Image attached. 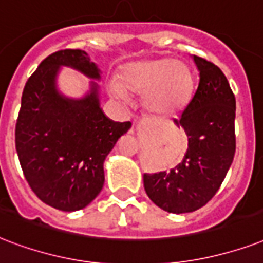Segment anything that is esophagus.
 <instances>
[{
  "mask_svg": "<svg viewBox=\"0 0 263 263\" xmlns=\"http://www.w3.org/2000/svg\"><path fill=\"white\" fill-rule=\"evenodd\" d=\"M138 127H139V124L136 123V124H135V128H138Z\"/></svg>",
  "mask_w": 263,
  "mask_h": 263,
  "instance_id": "esophagus-1",
  "label": "esophagus"
}]
</instances>
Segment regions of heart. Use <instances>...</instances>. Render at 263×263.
Returning <instances> with one entry per match:
<instances>
[{"label": "heart", "mask_w": 263, "mask_h": 263, "mask_svg": "<svg viewBox=\"0 0 263 263\" xmlns=\"http://www.w3.org/2000/svg\"><path fill=\"white\" fill-rule=\"evenodd\" d=\"M121 83L110 80L109 91L127 102L128 92L145 95V107L157 118H170L189 105L193 76L189 66L171 58H152L129 62L121 69Z\"/></svg>", "instance_id": "1"}]
</instances>
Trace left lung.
Segmentation results:
<instances>
[{"label": "left lung", "instance_id": "left-lung-1", "mask_svg": "<svg viewBox=\"0 0 263 263\" xmlns=\"http://www.w3.org/2000/svg\"><path fill=\"white\" fill-rule=\"evenodd\" d=\"M198 85L175 124L185 129L187 150L171 171L143 174L146 194L171 214L193 212L211 200L236 152V99L228 78L211 62L192 55Z\"/></svg>", "mask_w": 263, "mask_h": 263}]
</instances>
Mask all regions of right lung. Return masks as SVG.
<instances>
[{
    "label": "right lung",
    "mask_w": 263,
    "mask_h": 263,
    "mask_svg": "<svg viewBox=\"0 0 263 263\" xmlns=\"http://www.w3.org/2000/svg\"><path fill=\"white\" fill-rule=\"evenodd\" d=\"M62 67L91 80L83 97L60 91ZM100 78L87 52L65 49L44 59L23 89L15 129L20 165L37 197L60 211H78L95 200L105 183L106 157L132 125L103 113Z\"/></svg>",
    "instance_id": "1"
}]
</instances>
